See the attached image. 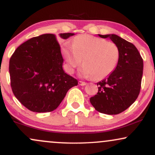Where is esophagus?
I'll list each match as a JSON object with an SVG mask.
<instances>
[{"instance_id": "1", "label": "esophagus", "mask_w": 155, "mask_h": 155, "mask_svg": "<svg viewBox=\"0 0 155 155\" xmlns=\"http://www.w3.org/2000/svg\"><path fill=\"white\" fill-rule=\"evenodd\" d=\"M79 84L80 86H84V85L87 84L86 82H84V81H79Z\"/></svg>"}]
</instances>
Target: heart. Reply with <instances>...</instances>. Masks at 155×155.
I'll return each instance as SVG.
<instances>
[{
  "label": "heart",
  "instance_id": "b5f03b06",
  "mask_svg": "<svg viewBox=\"0 0 155 155\" xmlns=\"http://www.w3.org/2000/svg\"><path fill=\"white\" fill-rule=\"evenodd\" d=\"M62 53L67 63L68 71L74 73L81 65L84 76L94 80L107 77L116 69L120 58V48L112 41L91 35H78L73 39L72 45L65 43Z\"/></svg>",
  "mask_w": 155,
  "mask_h": 155
}]
</instances>
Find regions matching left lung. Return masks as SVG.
Listing matches in <instances>:
<instances>
[{"mask_svg":"<svg viewBox=\"0 0 155 155\" xmlns=\"http://www.w3.org/2000/svg\"><path fill=\"white\" fill-rule=\"evenodd\" d=\"M109 37L120 48V58L114 71L107 79L97 83L98 92L90 101L100 113L114 115L125 111L136 101L140 93L143 63L137 48L130 42L114 34Z\"/></svg>","mask_w":155,"mask_h":155,"instance_id":"obj_1","label":"left lung"}]
</instances>
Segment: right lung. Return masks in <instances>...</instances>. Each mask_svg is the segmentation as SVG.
Here are the masks:
<instances>
[{
	"mask_svg": "<svg viewBox=\"0 0 155 155\" xmlns=\"http://www.w3.org/2000/svg\"><path fill=\"white\" fill-rule=\"evenodd\" d=\"M74 33H60L64 39ZM63 58L54 34L33 37L21 44L9 60L11 87L30 111L50 112L59 106L78 81L63 69Z\"/></svg>",
	"mask_w": 155,
	"mask_h": 155,
	"instance_id": "obj_1",
	"label": "right lung"
}]
</instances>
